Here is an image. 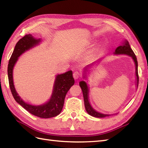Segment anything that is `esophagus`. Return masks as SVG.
Masks as SVG:
<instances>
[{
    "label": "esophagus",
    "mask_w": 148,
    "mask_h": 148,
    "mask_svg": "<svg viewBox=\"0 0 148 148\" xmlns=\"http://www.w3.org/2000/svg\"><path fill=\"white\" fill-rule=\"evenodd\" d=\"M73 77L75 79H77L78 78L80 77V74L79 72L77 71H75L73 73Z\"/></svg>",
    "instance_id": "esophagus-1"
}]
</instances>
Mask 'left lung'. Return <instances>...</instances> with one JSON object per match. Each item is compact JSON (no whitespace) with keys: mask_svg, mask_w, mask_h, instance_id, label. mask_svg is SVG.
I'll return each instance as SVG.
<instances>
[{"mask_svg":"<svg viewBox=\"0 0 148 148\" xmlns=\"http://www.w3.org/2000/svg\"><path fill=\"white\" fill-rule=\"evenodd\" d=\"M114 54L115 55H126L130 56V57L132 58L135 64V67H136V85L137 89L138 84H139V76H138V63H137L136 56L134 54L132 49H131L129 42H128L127 40L126 39L124 40L123 42L122 43V45L116 48V49H115V51L114 52ZM100 60L101 59H99V60L96 61L95 62L93 63L92 64L87 65L86 67L84 68L83 71V76L84 79H85V80H87V77H88L87 74H89V72H90L91 71L90 69H92L94 66L96 65L97 62H99L100 61ZM79 86L81 87V90H82L83 94L85 109L86 112L88 113L90 116H93V117H95V118H104V117H106V116L112 115V114H103V113L97 111L95 109H93V108L92 106V105H91V103L90 102V99H89L90 87L88 85L87 81L86 82L85 81H80Z\"/></svg>","mask_w":148,"mask_h":148,"instance_id":"left-lung-1","label":"left lung"}]
</instances>
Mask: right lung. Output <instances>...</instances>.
I'll use <instances>...</instances> for the list:
<instances>
[{"instance_id": "1", "label": "right lung", "mask_w": 148, "mask_h": 148, "mask_svg": "<svg viewBox=\"0 0 148 148\" xmlns=\"http://www.w3.org/2000/svg\"><path fill=\"white\" fill-rule=\"evenodd\" d=\"M41 41V39H36L32 34H27L19 40L9 61L8 74L11 93L17 103L34 116L49 118L56 116L62 111L66 94L74 84L72 71L56 75L51 97L46 102L40 105H32L25 102L16 90L13 81V69L19 57L23 53L39 46Z\"/></svg>"}]
</instances>
